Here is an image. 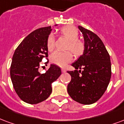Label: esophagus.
Here are the masks:
<instances>
[{"mask_svg":"<svg viewBox=\"0 0 124 124\" xmlns=\"http://www.w3.org/2000/svg\"><path fill=\"white\" fill-rule=\"evenodd\" d=\"M62 73H66V70L65 68H62Z\"/></svg>","mask_w":124,"mask_h":124,"instance_id":"esophagus-1","label":"esophagus"}]
</instances>
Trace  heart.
<instances>
[{"label": "heart", "mask_w": 124, "mask_h": 124, "mask_svg": "<svg viewBox=\"0 0 124 124\" xmlns=\"http://www.w3.org/2000/svg\"><path fill=\"white\" fill-rule=\"evenodd\" d=\"M60 33L63 36L69 39L67 49H70L74 54L79 57L83 54L85 50V43L78 39L79 32L73 26H66L60 30ZM46 47L48 51H53L55 47V39L53 35H50L46 40ZM73 59V55L70 51H55L50 56V60L53 64L61 67L66 66Z\"/></svg>", "instance_id": "b5f03b06"}]
</instances>
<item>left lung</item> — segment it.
I'll return each mask as SVG.
<instances>
[{
	"mask_svg": "<svg viewBox=\"0 0 124 124\" xmlns=\"http://www.w3.org/2000/svg\"><path fill=\"white\" fill-rule=\"evenodd\" d=\"M83 33L85 50L82 56L71 66L76 70L68 71L71 79L68 93L75 101L91 104L104 94L111 78L110 55L105 46L93 32L79 25ZM78 69L80 70L79 71Z\"/></svg>",
	"mask_w": 124,
	"mask_h": 124,
	"instance_id": "left-lung-1",
	"label": "left lung"
}]
</instances>
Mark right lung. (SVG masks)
Segmentation results:
<instances>
[{"mask_svg":"<svg viewBox=\"0 0 124 124\" xmlns=\"http://www.w3.org/2000/svg\"><path fill=\"white\" fill-rule=\"evenodd\" d=\"M51 27L35 30L16 49L10 66V78L18 97L28 104L43 101L52 93L51 84L61 75V70L50 65L45 74L39 72L40 63L48 57L46 40Z\"/></svg>","mask_w":124,"mask_h":124,"instance_id":"1","label":"right lung"}]
</instances>
